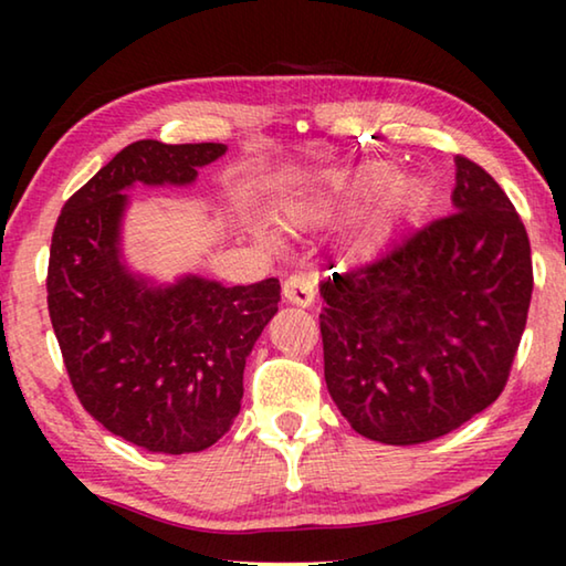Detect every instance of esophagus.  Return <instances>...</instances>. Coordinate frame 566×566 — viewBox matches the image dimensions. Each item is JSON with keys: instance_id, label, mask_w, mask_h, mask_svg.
<instances>
[{"instance_id": "obj_1", "label": "esophagus", "mask_w": 566, "mask_h": 566, "mask_svg": "<svg viewBox=\"0 0 566 566\" xmlns=\"http://www.w3.org/2000/svg\"><path fill=\"white\" fill-rule=\"evenodd\" d=\"M284 300L294 306H312L314 304V282L304 274H292L282 286Z\"/></svg>"}]
</instances>
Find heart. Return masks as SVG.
Wrapping results in <instances>:
<instances>
[{
	"mask_svg": "<svg viewBox=\"0 0 566 566\" xmlns=\"http://www.w3.org/2000/svg\"><path fill=\"white\" fill-rule=\"evenodd\" d=\"M389 165H371L357 177H342L319 171L296 181L280 197V217L290 229L317 227L337 212L347 199L369 185L389 177ZM417 185L407 177H395L381 187L375 205L364 214L357 227L352 229L347 239V249L357 260H371L385 252L391 239H395L399 224L405 222L409 209L415 207Z\"/></svg>",
	"mask_w": 566,
	"mask_h": 566,
	"instance_id": "b5f03b06",
	"label": "heart"
}]
</instances>
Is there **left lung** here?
I'll use <instances>...</instances> for the list:
<instances>
[{"instance_id": "1", "label": "left lung", "mask_w": 566, "mask_h": 566, "mask_svg": "<svg viewBox=\"0 0 566 566\" xmlns=\"http://www.w3.org/2000/svg\"><path fill=\"white\" fill-rule=\"evenodd\" d=\"M454 214L319 284L324 379L354 432L411 447L502 395L532 300L530 237L482 167L454 159Z\"/></svg>"}]
</instances>
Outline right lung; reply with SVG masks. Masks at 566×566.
I'll return each instance as SVG.
<instances>
[{"mask_svg":"<svg viewBox=\"0 0 566 566\" xmlns=\"http://www.w3.org/2000/svg\"><path fill=\"white\" fill-rule=\"evenodd\" d=\"M227 145L124 147L56 219L46 302L76 397L127 442L202 452L242 407L244 364L280 310V282L227 286L185 272L171 282L124 256L129 189L189 187Z\"/></svg>","mask_w":566,"mask_h":566,"instance_id":"right-lung-1","label":"right lung"}]
</instances>
